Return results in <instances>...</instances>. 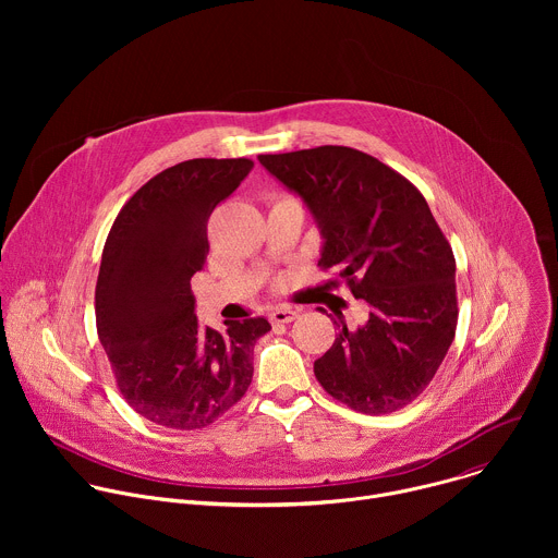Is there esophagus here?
Masks as SVG:
<instances>
[{
    "mask_svg": "<svg viewBox=\"0 0 558 558\" xmlns=\"http://www.w3.org/2000/svg\"><path fill=\"white\" fill-rule=\"evenodd\" d=\"M295 315H298V311L291 308V306H276V308H271V313H269V320H271L274 325H289V323L295 320Z\"/></svg>",
    "mask_w": 558,
    "mask_h": 558,
    "instance_id": "34e87169",
    "label": "esophagus"
}]
</instances>
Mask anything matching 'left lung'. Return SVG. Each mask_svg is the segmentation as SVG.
<instances>
[{
	"mask_svg": "<svg viewBox=\"0 0 558 558\" xmlns=\"http://www.w3.org/2000/svg\"><path fill=\"white\" fill-rule=\"evenodd\" d=\"M258 158L320 225L317 267L336 269L368 306L357 329L338 317L333 347L313 364L317 381L357 413L409 407L441 366L459 317L452 247L426 198L400 172L344 145Z\"/></svg>",
	"mask_w": 558,
	"mask_h": 558,
	"instance_id": "obj_1",
	"label": "left lung"
}]
</instances>
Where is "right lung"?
Wrapping results in <instances>:
<instances>
[{
	"label": "right lung",
	"mask_w": 558,
	"mask_h": 558,
	"mask_svg": "<svg viewBox=\"0 0 558 558\" xmlns=\"http://www.w3.org/2000/svg\"><path fill=\"white\" fill-rule=\"evenodd\" d=\"M250 158H192L149 179L119 211L101 256L97 333L123 400L145 420L196 430L243 400L265 317L201 329L190 280L207 220L252 172Z\"/></svg>",
	"instance_id": "obj_1"
}]
</instances>
